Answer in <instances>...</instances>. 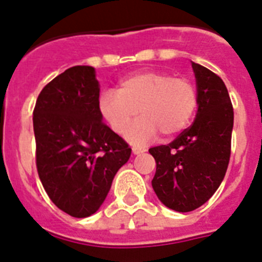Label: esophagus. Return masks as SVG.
<instances>
[{"instance_id": "1", "label": "esophagus", "mask_w": 262, "mask_h": 262, "mask_svg": "<svg viewBox=\"0 0 262 262\" xmlns=\"http://www.w3.org/2000/svg\"><path fill=\"white\" fill-rule=\"evenodd\" d=\"M132 151H133L134 155H138V154H142V152L146 151L145 147H138V146H134L132 147Z\"/></svg>"}]
</instances>
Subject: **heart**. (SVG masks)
I'll list each match as a JSON object with an SVG mask.
<instances>
[{
	"label": "heart",
	"instance_id": "heart-1",
	"mask_svg": "<svg viewBox=\"0 0 262 262\" xmlns=\"http://www.w3.org/2000/svg\"><path fill=\"white\" fill-rule=\"evenodd\" d=\"M197 108V89L192 81L166 72H142L120 82L99 99V111L110 128L124 134L140 111L141 117L126 133L133 143L158 134L173 137L187 128Z\"/></svg>",
	"mask_w": 262,
	"mask_h": 262
}]
</instances>
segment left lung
<instances>
[{"label":"left lung","instance_id":"obj_1","mask_svg":"<svg viewBox=\"0 0 262 262\" xmlns=\"http://www.w3.org/2000/svg\"><path fill=\"white\" fill-rule=\"evenodd\" d=\"M199 110L192 125L168 145L151 147L157 162L151 181L158 199L180 213L204 205L215 193L227 171L234 108L221 77L192 62Z\"/></svg>","mask_w":262,"mask_h":262}]
</instances>
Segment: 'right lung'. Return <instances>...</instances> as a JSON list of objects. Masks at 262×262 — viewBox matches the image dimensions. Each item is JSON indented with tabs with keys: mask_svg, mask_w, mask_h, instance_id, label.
Returning <instances> with one entry per match:
<instances>
[{
	"mask_svg": "<svg viewBox=\"0 0 262 262\" xmlns=\"http://www.w3.org/2000/svg\"><path fill=\"white\" fill-rule=\"evenodd\" d=\"M99 91L93 67H73L44 87L34 110L40 181L52 202L75 218L98 210L132 152L102 121Z\"/></svg>",
	"mask_w": 262,
	"mask_h": 262,
	"instance_id": "add662e5",
	"label": "right lung"
}]
</instances>
